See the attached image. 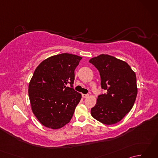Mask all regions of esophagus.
Segmentation results:
<instances>
[{
  "mask_svg": "<svg viewBox=\"0 0 158 158\" xmlns=\"http://www.w3.org/2000/svg\"><path fill=\"white\" fill-rule=\"evenodd\" d=\"M89 96V95L88 94H82V97L83 98H88V97Z\"/></svg>",
  "mask_w": 158,
  "mask_h": 158,
  "instance_id": "1",
  "label": "esophagus"
}]
</instances>
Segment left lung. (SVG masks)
<instances>
[{"label": "left lung", "mask_w": 158, "mask_h": 158, "mask_svg": "<svg viewBox=\"0 0 158 158\" xmlns=\"http://www.w3.org/2000/svg\"><path fill=\"white\" fill-rule=\"evenodd\" d=\"M89 62L98 70L101 88L107 91L98 96L91 115L106 125L115 124L130 111L135 104L136 74L126 62L107 54L94 57Z\"/></svg>", "instance_id": "obj_1"}]
</instances>
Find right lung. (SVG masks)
I'll return each mask as SVG.
<instances>
[{
  "mask_svg": "<svg viewBox=\"0 0 158 158\" xmlns=\"http://www.w3.org/2000/svg\"><path fill=\"white\" fill-rule=\"evenodd\" d=\"M81 57L61 53L45 59L36 67L28 86L32 110L43 126L59 129L73 115L81 94L73 88L75 70ZM69 83L70 87L66 85Z\"/></svg>",
  "mask_w": 158,
  "mask_h": 158,
  "instance_id": "right-lung-1",
  "label": "right lung"
}]
</instances>
